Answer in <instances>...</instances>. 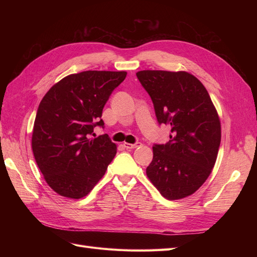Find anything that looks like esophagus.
<instances>
[{"label": "esophagus", "mask_w": 257, "mask_h": 257, "mask_svg": "<svg viewBox=\"0 0 257 257\" xmlns=\"http://www.w3.org/2000/svg\"><path fill=\"white\" fill-rule=\"evenodd\" d=\"M142 144L141 143H135V144H127V143H124V147L126 148V149H135V148H137V147H139L141 146Z\"/></svg>", "instance_id": "esophagus-1"}]
</instances>
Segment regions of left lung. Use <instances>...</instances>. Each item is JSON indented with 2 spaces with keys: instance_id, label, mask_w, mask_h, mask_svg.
Masks as SVG:
<instances>
[{
  "instance_id": "8db88e82",
  "label": "left lung",
  "mask_w": 257,
  "mask_h": 257,
  "mask_svg": "<svg viewBox=\"0 0 257 257\" xmlns=\"http://www.w3.org/2000/svg\"><path fill=\"white\" fill-rule=\"evenodd\" d=\"M139 82L150 95L159 124L170 127L169 142L153 145L146 173L163 196L180 199L196 192L215 164L221 123L209 93L186 72L141 71Z\"/></svg>"
}]
</instances>
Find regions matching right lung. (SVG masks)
I'll use <instances>...</instances> for the list:
<instances>
[{
    "label": "right lung",
    "mask_w": 257,
    "mask_h": 257,
    "mask_svg": "<svg viewBox=\"0 0 257 257\" xmlns=\"http://www.w3.org/2000/svg\"><path fill=\"white\" fill-rule=\"evenodd\" d=\"M126 72L85 71L64 77L38 106L32 150L46 182L61 196H87L116 153L104 128L103 108ZM94 136V138H92Z\"/></svg>",
    "instance_id": "right-lung-1"
}]
</instances>
